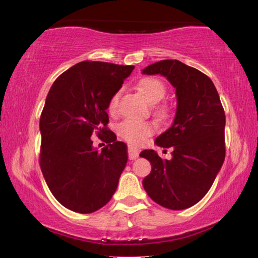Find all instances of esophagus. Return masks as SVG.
Masks as SVG:
<instances>
[{
	"label": "esophagus",
	"mask_w": 258,
	"mask_h": 258,
	"mask_svg": "<svg viewBox=\"0 0 258 258\" xmlns=\"http://www.w3.org/2000/svg\"><path fill=\"white\" fill-rule=\"evenodd\" d=\"M128 153H129V159L130 160H135L137 159L138 156H140V151L136 148H134V146L130 145L129 149H128Z\"/></svg>",
	"instance_id": "obj_1"
}]
</instances>
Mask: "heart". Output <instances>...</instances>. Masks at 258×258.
I'll use <instances>...</instances> for the list:
<instances>
[{
	"label": "heart",
	"mask_w": 258,
	"mask_h": 258,
	"mask_svg": "<svg viewBox=\"0 0 258 258\" xmlns=\"http://www.w3.org/2000/svg\"><path fill=\"white\" fill-rule=\"evenodd\" d=\"M138 90L142 93L146 100L151 104H157L159 102L166 94L165 85L156 78H144L138 83ZM116 102H117V94L110 98L108 104V110L109 113H114L116 109ZM117 133L125 141L132 143V144H142L150 135L153 133V125L149 122L140 121V120H133V118H128V120L122 121L120 124L117 125Z\"/></svg>",
	"instance_id": "b5f03b06"
}]
</instances>
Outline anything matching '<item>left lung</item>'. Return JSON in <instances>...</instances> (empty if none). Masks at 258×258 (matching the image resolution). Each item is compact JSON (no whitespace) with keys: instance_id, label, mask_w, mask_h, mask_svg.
<instances>
[{"instance_id":"1","label":"left lung","mask_w":258,"mask_h":258,"mask_svg":"<svg viewBox=\"0 0 258 258\" xmlns=\"http://www.w3.org/2000/svg\"><path fill=\"white\" fill-rule=\"evenodd\" d=\"M160 75L175 89L173 123L156 138L160 148H173L172 159L154 150L140 156L151 164L143 187L151 200L170 210L198 203L211 188L225 160V112L211 79L177 60H162L142 70Z\"/></svg>"}]
</instances>
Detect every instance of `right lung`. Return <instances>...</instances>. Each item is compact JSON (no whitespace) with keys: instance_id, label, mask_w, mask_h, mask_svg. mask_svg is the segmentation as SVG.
<instances>
[{"instance_id":"1","label":"right lung","mask_w":258,"mask_h":258,"mask_svg":"<svg viewBox=\"0 0 258 258\" xmlns=\"http://www.w3.org/2000/svg\"><path fill=\"white\" fill-rule=\"evenodd\" d=\"M134 66L83 61L51 85L40 117L42 175L63 207L92 213L110 201L128 161V148L106 128L110 98L122 88ZM108 142L101 152L90 136Z\"/></svg>"}]
</instances>
